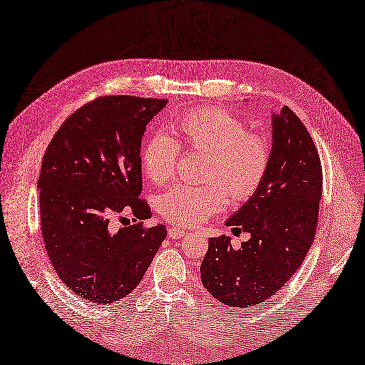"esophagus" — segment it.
Wrapping results in <instances>:
<instances>
[{"mask_svg": "<svg viewBox=\"0 0 365 365\" xmlns=\"http://www.w3.org/2000/svg\"><path fill=\"white\" fill-rule=\"evenodd\" d=\"M168 232H169L170 238H182V237H185L188 234L185 230L178 228V226H169Z\"/></svg>", "mask_w": 365, "mask_h": 365, "instance_id": "34e87169", "label": "esophagus"}]
</instances>
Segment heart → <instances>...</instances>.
<instances>
[{
  "label": "heart",
  "instance_id": "heart-1",
  "mask_svg": "<svg viewBox=\"0 0 365 365\" xmlns=\"http://www.w3.org/2000/svg\"><path fill=\"white\" fill-rule=\"evenodd\" d=\"M172 133L177 140L157 134L140 153L142 170L153 182L163 184L172 178L180 154L177 141L210 157L204 177L208 184H177L160 196L158 212L172 223H202L225 208V186L234 199L243 200L252 196L266 178L269 142L259 134L249 133L243 120L230 111L204 108L185 113L175 122Z\"/></svg>",
  "mask_w": 365,
  "mask_h": 365
}]
</instances>
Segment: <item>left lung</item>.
I'll return each mask as SVG.
<instances>
[{"label":"left lung","instance_id":"obj_1","mask_svg":"<svg viewBox=\"0 0 365 365\" xmlns=\"http://www.w3.org/2000/svg\"><path fill=\"white\" fill-rule=\"evenodd\" d=\"M322 163L305 125L282 107L272 113V150L266 178L225 222L249 234L242 247L231 238H208L200 281L219 302L259 305L302 264L316 234L322 197Z\"/></svg>","mask_w":365,"mask_h":365}]
</instances>
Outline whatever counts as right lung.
Segmentation results:
<instances>
[{"mask_svg":"<svg viewBox=\"0 0 365 365\" xmlns=\"http://www.w3.org/2000/svg\"><path fill=\"white\" fill-rule=\"evenodd\" d=\"M168 99L103 96L63 122L42 160L37 181L49 261L84 302L111 304L143 279L168 235L143 228L150 210L142 193L140 146L149 120ZM130 209L139 224L115 232L113 215Z\"/></svg>","mask_w":365,"mask_h":365,"instance_id":"add662e5","label":"right lung"}]
</instances>
